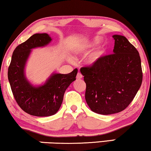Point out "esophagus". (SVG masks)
I'll return each instance as SVG.
<instances>
[{
	"mask_svg": "<svg viewBox=\"0 0 151 151\" xmlns=\"http://www.w3.org/2000/svg\"><path fill=\"white\" fill-rule=\"evenodd\" d=\"M76 78H77V79H81V78H82V75L81 74V73L78 72L77 76H76Z\"/></svg>",
	"mask_w": 151,
	"mask_h": 151,
	"instance_id": "esophagus-1",
	"label": "esophagus"
}]
</instances>
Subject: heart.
<instances>
[{
  "mask_svg": "<svg viewBox=\"0 0 151 151\" xmlns=\"http://www.w3.org/2000/svg\"><path fill=\"white\" fill-rule=\"evenodd\" d=\"M99 42V40L98 39H96V40H95L93 42H91V43H88L87 45H82V46L78 47L77 49V51L78 53H84V52H86V51H88V49L91 48L94 46V45H96V44H98ZM103 53H104V50H100V51H96V52H95L94 53H93L91 55H90V57L88 58V63L90 64H93L94 63H96V62L103 55Z\"/></svg>",
  "mask_w": 151,
  "mask_h": 151,
  "instance_id": "heart-1",
  "label": "heart"
}]
</instances>
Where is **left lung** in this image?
Masks as SVG:
<instances>
[{"label":"left lung","instance_id":"8db88e82","mask_svg":"<svg viewBox=\"0 0 151 151\" xmlns=\"http://www.w3.org/2000/svg\"><path fill=\"white\" fill-rule=\"evenodd\" d=\"M113 38V53L80 69L86 86V102L92 111L102 115L124 110L137 94L143 78L135 47L124 36L114 35Z\"/></svg>","mask_w":151,"mask_h":151}]
</instances>
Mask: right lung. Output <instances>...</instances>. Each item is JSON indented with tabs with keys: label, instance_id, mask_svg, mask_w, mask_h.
Returning <instances> with one entry per match:
<instances>
[{
	"label": "right lung",
	"instance_id": "1",
	"mask_svg": "<svg viewBox=\"0 0 151 151\" xmlns=\"http://www.w3.org/2000/svg\"><path fill=\"white\" fill-rule=\"evenodd\" d=\"M51 40L47 34H34L14 49L8 68V80L16 102L24 112L34 116H50L56 113L66 89L76 80L78 73L75 69L68 74L54 73L38 87L32 86L26 80L24 68L31 49L45 46Z\"/></svg>",
	"mask_w": 151,
	"mask_h": 151
}]
</instances>
